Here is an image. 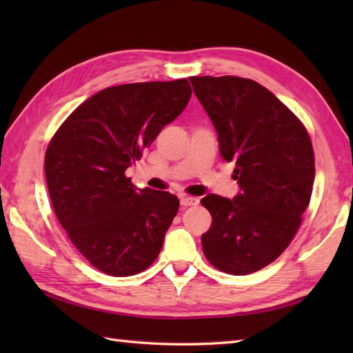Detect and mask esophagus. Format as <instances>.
I'll use <instances>...</instances> for the list:
<instances>
[{"label":"esophagus","mask_w":353,"mask_h":353,"mask_svg":"<svg viewBox=\"0 0 353 353\" xmlns=\"http://www.w3.org/2000/svg\"><path fill=\"white\" fill-rule=\"evenodd\" d=\"M199 199L197 197H190V196H183V197H181V205L183 206V208H188V206H196V205H199Z\"/></svg>","instance_id":"34e87169"}]
</instances>
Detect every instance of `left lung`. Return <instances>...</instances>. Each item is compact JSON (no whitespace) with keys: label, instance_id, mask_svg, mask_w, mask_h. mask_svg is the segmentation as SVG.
Wrapping results in <instances>:
<instances>
[{"label":"left lung","instance_id":"obj_1","mask_svg":"<svg viewBox=\"0 0 353 353\" xmlns=\"http://www.w3.org/2000/svg\"><path fill=\"white\" fill-rule=\"evenodd\" d=\"M194 94L219 133L220 154L234 161V199H201L212 224L201 235L203 253L224 273L264 268L290 245L310 203L316 163L305 125L250 79L191 77Z\"/></svg>","mask_w":353,"mask_h":353}]
</instances>
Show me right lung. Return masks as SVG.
<instances>
[{"instance_id": "add662e5", "label": "right lung", "mask_w": 353, "mask_h": 353, "mask_svg": "<svg viewBox=\"0 0 353 353\" xmlns=\"http://www.w3.org/2000/svg\"><path fill=\"white\" fill-rule=\"evenodd\" d=\"M186 79L106 88L72 112L45 153V177L59 223L77 250L115 277L159 256L179 209L167 191L139 190L125 170L191 99Z\"/></svg>"}]
</instances>
